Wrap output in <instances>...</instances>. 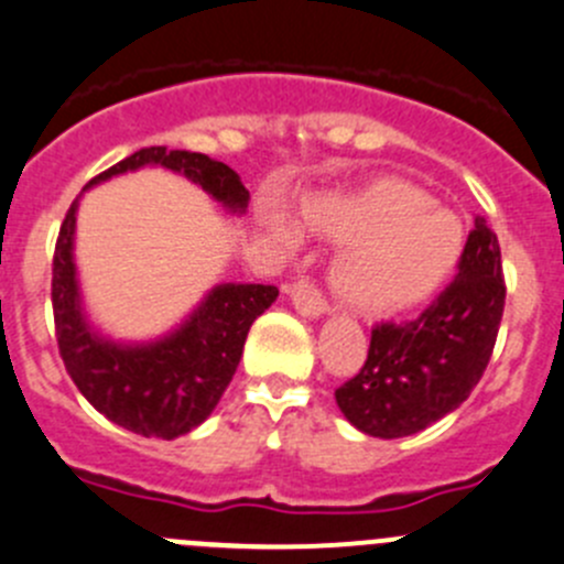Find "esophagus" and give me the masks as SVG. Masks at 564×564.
Masks as SVG:
<instances>
[{
    "instance_id": "esophagus-1",
    "label": "esophagus",
    "mask_w": 564,
    "mask_h": 564,
    "mask_svg": "<svg viewBox=\"0 0 564 564\" xmlns=\"http://www.w3.org/2000/svg\"><path fill=\"white\" fill-rule=\"evenodd\" d=\"M286 292H289V297H292L294 308H297L303 316L330 314V305H327L325 294L314 286V281H311V278L300 275L297 281L289 283Z\"/></svg>"
}]
</instances>
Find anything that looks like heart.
Instances as JSON below:
<instances>
[{
	"instance_id": "b5f03b06",
	"label": "heart",
	"mask_w": 564,
	"mask_h": 564,
	"mask_svg": "<svg viewBox=\"0 0 564 564\" xmlns=\"http://www.w3.org/2000/svg\"><path fill=\"white\" fill-rule=\"evenodd\" d=\"M303 215L311 231L347 245L333 267V286L366 314L427 300L452 275L466 242L455 215L399 178H380L355 195L316 198ZM270 228L283 242H297V228L283 215H270Z\"/></svg>"
}]
</instances>
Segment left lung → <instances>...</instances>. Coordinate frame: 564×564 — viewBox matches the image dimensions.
Segmentation results:
<instances>
[{"label":"left lung","instance_id":"8db88e82","mask_svg":"<svg viewBox=\"0 0 564 564\" xmlns=\"http://www.w3.org/2000/svg\"><path fill=\"white\" fill-rule=\"evenodd\" d=\"M501 248L485 217H474L457 275L415 319L371 327L366 364L336 388L352 427L404 438L460 408L488 369L505 314Z\"/></svg>","mask_w":564,"mask_h":564}]
</instances>
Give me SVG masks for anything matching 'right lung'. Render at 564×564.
<instances>
[{
  "label": "right lung",
  "mask_w": 564,
  "mask_h": 564,
  "mask_svg": "<svg viewBox=\"0 0 564 564\" xmlns=\"http://www.w3.org/2000/svg\"><path fill=\"white\" fill-rule=\"evenodd\" d=\"M145 165L184 173L231 212H245L250 200V193L228 165L193 151H167L165 145L134 151L98 173L90 184ZM76 206L79 198L59 226L52 261L59 358L82 397L118 427L143 438L173 441L187 435L220 402L242 358L250 325L275 303L278 289L264 283H223L212 289L198 311L171 336L151 344L107 341L82 314L74 267Z\"/></svg>",
  "instance_id": "right-lung-1"
}]
</instances>
